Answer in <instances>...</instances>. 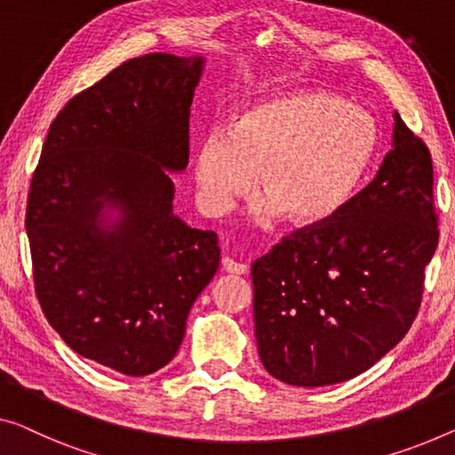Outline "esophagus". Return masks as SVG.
Segmentation results:
<instances>
[{"label": "esophagus", "mask_w": 455, "mask_h": 455, "mask_svg": "<svg viewBox=\"0 0 455 455\" xmlns=\"http://www.w3.org/2000/svg\"><path fill=\"white\" fill-rule=\"evenodd\" d=\"M222 267H225V271H228V274H236V275H243L249 271L247 263H239V261L230 259V257H225V259H222Z\"/></svg>", "instance_id": "esophagus-1"}]
</instances>
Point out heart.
Returning <instances> with one entry per match:
<instances>
[{"instance_id":"b5f03b06","label":"heart","mask_w":455,"mask_h":455,"mask_svg":"<svg viewBox=\"0 0 455 455\" xmlns=\"http://www.w3.org/2000/svg\"><path fill=\"white\" fill-rule=\"evenodd\" d=\"M370 114L318 90L286 92L241 110L225 131H210L194 153L196 202L208 216L228 214L255 189L257 225L280 216L318 227L349 204L374 161Z\"/></svg>"}]
</instances>
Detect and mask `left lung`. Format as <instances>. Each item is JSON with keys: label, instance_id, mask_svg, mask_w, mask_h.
I'll return each instance as SVG.
<instances>
[{"label": "left lung", "instance_id": "left-lung-1", "mask_svg": "<svg viewBox=\"0 0 455 455\" xmlns=\"http://www.w3.org/2000/svg\"><path fill=\"white\" fill-rule=\"evenodd\" d=\"M437 241L431 153L395 112L376 178L251 267L263 368L307 388L370 370L409 333Z\"/></svg>", "mask_w": 455, "mask_h": 455}]
</instances>
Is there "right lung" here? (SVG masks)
I'll use <instances>...</instances> for the list:
<instances>
[{
  "mask_svg": "<svg viewBox=\"0 0 455 455\" xmlns=\"http://www.w3.org/2000/svg\"><path fill=\"white\" fill-rule=\"evenodd\" d=\"M204 57L131 59L67 101L34 172L26 233L40 308L73 351L124 376L172 362L220 263L173 214Z\"/></svg>",
  "mask_w": 455,
  "mask_h": 455,
  "instance_id": "right-lung-1",
  "label": "right lung"
}]
</instances>
